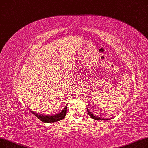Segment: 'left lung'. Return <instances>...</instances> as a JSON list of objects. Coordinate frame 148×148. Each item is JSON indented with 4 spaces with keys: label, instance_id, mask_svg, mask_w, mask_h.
Listing matches in <instances>:
<instances>
[{
    "label": "left lung",
    "instance_id": "1",
    "mask_svg": "<svg viewBox=\"0 0 148 148\" xmlns=\"http://www.w3.org/2000/svg\"><path fill=\"white\" fill-rule=\"evenodd\" d=\"M87 112H88V114H89L90 116H91V117L95 119V120H105L104 119H101L100 117H97V116H95L93 114V113H91V112L90 111V110H88V109L87 108Z\"/></svg>",
    "mask_w": 148,
    "mask_h": 148
}]
</instances>
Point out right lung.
<instances>
[{
  "label": "right lung",
  "mask_w": 148,
  "mask_h": 148,
  "mask_svg": "<svg viewBox=\"0 0 148 148\" xmlns=\"http://www.w3.org/2000/svg\"><path fill=\"white\" fill-rule=\"evenodd\" d=\"M31 111V110H30ZM31 112L32 113L36 116L38 119H39L41 121H42L43 122L45 123H53L57 121H61L62 119H64L67 113V105L65 106V107L64 108L61 112H60L59 113L55 114V115H42V114H37V112H34L31 111Z\"/></svg>",
  "instance_id": "obj_1"
}]
</instances>
